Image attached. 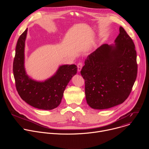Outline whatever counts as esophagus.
<instances>
[{
    "label": "esophagus",
    "mask_w": 149,
    "mask_h": 149,
    "mask_svg": "<svg viewBox=\"0 0 149 149\" xmlns=\"http://www.w3.org/2000/svg\"><path fill=\"white\" fill-rule=\"evenodd\" d=\"M77 68H78V71L80 72L82 68V63L81 62H79L77 64Z\"/></svg>",
    "instance_id": "34e87169"
}]
</instances>
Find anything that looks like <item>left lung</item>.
<instances>
[{
  "label": "left lung",
  "instance_id": "obj_1",
  "mask_svg": "<svg viewBox=\"0 0 149 149\" xmlns=\"http://www.w3.org/2000/svg\"><path fill=\"white\" fill-rule=\"evenodd\" d=\"M114 44H102L85 61L81 74L90 107L107 109L129 97L137 74V54L133 40L121 26Z\"/></svg>",
  "mask_w": 149,
  "mask_h": 149
}]
</instances>
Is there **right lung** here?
I'll return each mask as SVG.
<instances>
[{
	"label": "right lung",
	"instance_id": "1",
	"mask_svg": "<svg viewBox=\"0 0 149 149\" xmlns=\"http://www.w3.org/2000/svg\"><path fill=\"white\" fill-rule=\"evenodd\" d=\"M28 28L18 39L13 64L16 87L20 97L32 107L45 110L56 108L63 92L73 76L77 72V65H60L55 73L44 81H37L29 77L25 67V40Z\"/></svg>",
	"mask_w": 149,
	"mask_h": 149
}]
</instances>
